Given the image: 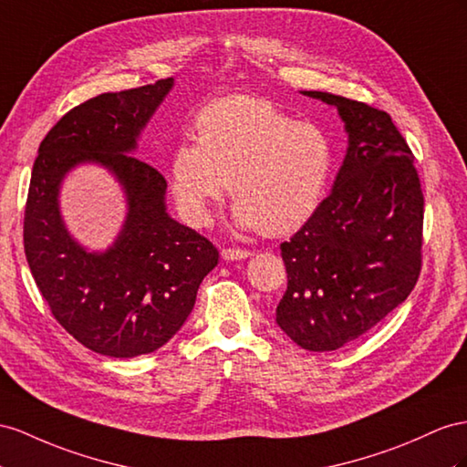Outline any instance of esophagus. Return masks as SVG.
<instances>
[{
  "label": "esophagus",
  "mask_w": 467,
  "mask_h": 467,
  "mask_svg": "<svg viewBox=\"0 0 467 467\" xmlns=\"http://www.w3.org/2000/svg\"><path fill=\"white\" fill-rule=\"evenodd\" d=\"M223 260H244L248 256H253L250 250H241V248H223L221 253Z\"/></svg>",
  "instance_id": "34e87169"
}]
</instances>
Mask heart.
Returning a JSON list of instances; mask_svg holds the SVG:
<instances>
[{
	"mask_svg": "<svg viewBox=\"0 0 467 467\" xmlns=\"http://www.w3.org/2000/svg\"><path fill=\"white\" fill-rule=\"evenodd\" d=\"M193 140L177 143L167 161L171 193L191 224H209L226 189L241 231L290 234L319 209L333 171V143L319 126L296 122L265 99L226 97L199 110Z\"/></svg>",
	"mask_w": 467,
	"mask_h": 467,
	"instance_id": "b5f03b06",
	"label": "heart"
}]
</instances>
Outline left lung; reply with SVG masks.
Instances as JSON below:
<instances>
[{"mask_svg":"<svg viewBox=\"0 0 467 467\" xmlns=\"http://www.w3.org/2000/svg\"><path fill=\"white\" fill-rule=\"evenodd\" d=\"M336 106L348 151L331 193L288 243L276 324L307 351H336L400 306L420 274L424 197L414 155L387 112L304 90Z\"/></svg>","mask_w":467,"mask_h":467,"instance_id":"obj_1","label":"left lung"}]
</instances>
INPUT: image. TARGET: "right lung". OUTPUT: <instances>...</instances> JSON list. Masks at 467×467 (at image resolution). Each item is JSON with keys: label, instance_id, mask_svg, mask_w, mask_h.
Wrapping results in <instances>:
<instances>
[{"label": "right lung", "instance_id": "add662e5", "mask_svg": "<svg viewBox=\"0 0 467 467\" xmlns=\"http://www.w3.org/2000/svg\"><path fill=\"white\" fill-rule=\"evenodd\" d=\"M175 85L104 92L51 128L33 163L23 223L31 274L55 319L90 351L131 358L163 348L183 327L219 250L167 213L163 175L134 158L138 140ZM99 164L119 182L127 217L115 243L90 251L60 214L64 177Z\"/></svg>", "mask_w": 467, "mask_h": 467}]
</instances>
